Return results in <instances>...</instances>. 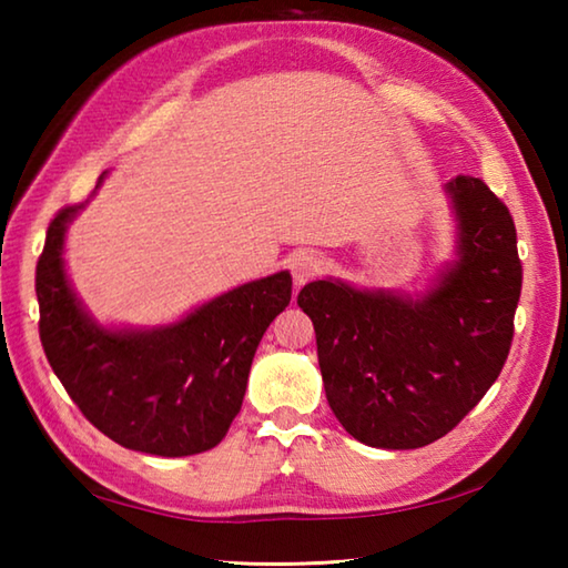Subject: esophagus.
Instances as JSON below:
<instances>
[{"label": "esophagus", "instance_id": "1", "mask_svg": "<svg viewBox=\"0 0 568 568\" xmlns=\"http://www.w3.org/2000/svg\"><path fill=\"white\" fill-rule=\"evenodd\" d=\"M321 265H323L321 255L313 253V250H301V253H295L291 261L295 285H305L307 281H313V277L321 273Z\"/></svg>", "mask_w": 568, "mask_h": 568}]
</instances>
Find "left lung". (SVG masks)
Listing matches in <instances>:
<instances>
[{"label": "left lung", "instance_id": "8db88e82", "mask_svg": "<svg viewBox=\"0 0 568 568\" xmlns=\"http://www.w3.org/2000/svg\"><path fill=\"white\" fill-rule=\"evenodd\" d=\"M456 257L426 293L313 281L297 293L318 343L325 396L348 434L373 448H420L454 430L501 373L521 295L508 207L484 180L444 187Z\"/></svg>", "mask_w": 568, "mask_h": 568}]
</instances>
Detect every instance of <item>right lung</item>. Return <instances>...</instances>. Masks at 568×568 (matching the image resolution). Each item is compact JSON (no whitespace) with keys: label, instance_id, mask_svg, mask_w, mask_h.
<instances>
[{"label":"right lung","instance_id":"obj_1","mask_svg":"<svg viewBox=\"0 0 568 568\" xmlns=\"http://www.w3.org/2000/svg\"><path fill=\"white\" fill-rule=\"evenodd\" d=\"M82 207L52 220L37 263L40 338L54 376L114 444L165 458L210 450L243 406L257 343L291 303V273L237 285L170 325H102L64 271V235Z\"/></svg>","mask_w":568,"mask_h":568}]
</instances>
